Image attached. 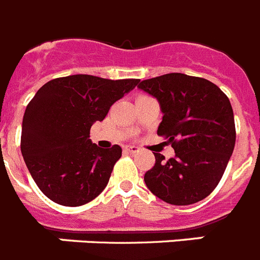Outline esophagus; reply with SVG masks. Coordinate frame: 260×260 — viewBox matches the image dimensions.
I'll use <instances>...</instances> for the list:
<instances>
[{
    "instance_id": "34e87169",
    "label": "esophagus",
    "mask_w": 260,
    "mask_h": 260,
    "mask_svg": "<svg viewBox=\"0 0 260 260\" xmlns=\"http://www.w3.org/2000/svg\"><path fill=\"white\" fill-rule=\"evenodd\" d=\"M126 150H127L128 152H133V154H135V152L139 151V148L137 147V146H127V147H126Z\"/></svg>"
}]
</instances>
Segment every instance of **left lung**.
Segmentation results:
<instances>
[{"label":"left lung","mask_w":260,"mask_h":260,"mask_svg":"<svg viewBox=\"0 0 260 260\" xmlns=\"http://www.w3.org/2000/svg\"><path fill=\"white\" fill-rule=\"evenodd\" d=\"M138 88L159 101L163 119L157 135L175 150L168 160L155 152L146 185L172 205L199 203L218 185L236 145L229 99L209 80L184 73L143 80Z\"/></svg>","instance_id":"8db88e82"}]
</instances>
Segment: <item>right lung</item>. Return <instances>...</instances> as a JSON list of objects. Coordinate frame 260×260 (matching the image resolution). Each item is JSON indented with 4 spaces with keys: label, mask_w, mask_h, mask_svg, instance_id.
<instances>
[{
    "label": "right lung",
    "mask_w": 260,
    "mask_h": 260,
    "mask_svg": "<svg viewBox=\"0 0 260 260\" xmlns=\"http://www.w3.org/2000/svg\"><path fill=\"white\" fill-rule=\"evenodd\" d=\"M138 84V79L72 75L51 80L38 90L24 110L21 151L38 188L48 199L80 206L105 189L122 148L92 143L90 127Z\"/></svg>",
    "instance_id": "obj_1"
}]
</instances>
